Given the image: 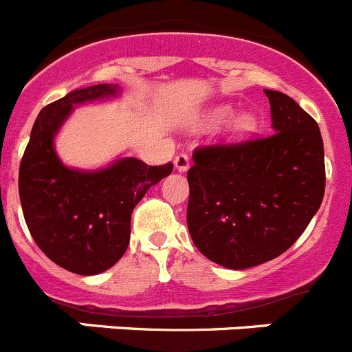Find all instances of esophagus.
Returning <instances> with one entry per match:
<instances>
[{
    "label": "esophagus",
    "instance_id": "34e87169",
    "mask_svg": "<svg viewBox=\"0 0 352 352\" xmlns=\"http://www.w3.org/2000/svg\"><path fill=\"white\" fill-rule=\"evenodd\" d=\"M174 166H176V169H178L179 173H185V170L190 167V157L186 153L176 155V158H174Z\"/></svg>",
    "mask_w": 352,
    "mask_h": 352
}]
</instances>
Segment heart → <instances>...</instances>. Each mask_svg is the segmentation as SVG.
Returning a JSON list of instances; mask_svg holds the SVG:
<instances>
[{"mask_svg": "<svg viewBox=\"0 0 352 352\" xmlns=\"http://www.w3.org/2000/svg\"><path fill=\"white\" fill-rule=\"evenodd\" d=\"M229 116H231V109L220 107L217 109L214 113H211L210 120L208 121H210L211 125H214V123H222V121H226ZM254 126H256V121H254L252 116H241L234 121V132L238 133V135H245V133L252 132Z\"/></svg>", "mask_w": 352, "mask_h": 352, "instance_id": "heart-1", "label": "heart"}]
</instances>
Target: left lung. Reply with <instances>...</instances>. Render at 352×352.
Returning a JSON list of instances; mask_svg holds the SVG:
<instances>
[{
    "mask_svg": "<svg viewBox=\"0 0 352 352\" xmlns=\"http://www.w3.org/2000/svg\"><path fill=\"white\" fill-rule=\"evenodd\" d=\"M273 132L194 149L186 223L199 252L245 270L284 254L324 197V148L317 121L285 93L264 89Z\"/></svg>",
    "mask_w": 352,
    "mask_h": 352,
    "instance_id": "8db88e82",
    "label": "left lung"
}]
</instances>
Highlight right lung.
<instances>
[{
  "instance_id": "1",
  "label": "right lung",
  "mask_w": 352,
  "mask_h": 352,
  "mask_svg": "<svg viewBox=\"0 0 352 352\" xmlns=\"http://www.w3.org/2000/svg\"><path fill=\"white\" fill-rule=\"evenodd\" d=\"M116 93V86L96 84L45 105L19 167V197L31 236L52 263L77 275H96L121 259L133 208L149 186L173 173L170 162L148 166L138 158L95 173L61 164L52 141L72 105Z\"/></svg>"
}]
</instances>
